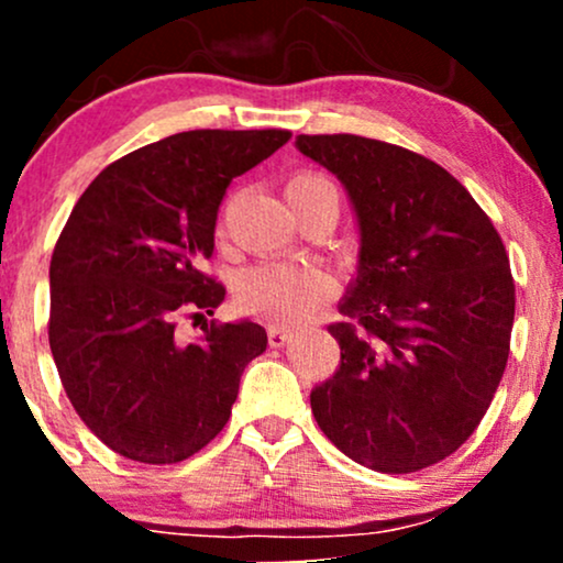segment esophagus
<instances>
[{
    "label": "esophagus",
    "mask_w": 563,
    "mask_h": 563,
    "mask_svg": "<svg viewBox=\"0 0 563 563\" xmlns=\"http://www.w3.org/2000/svg\"><path fill=\"white\" fill-rule=\"evenodd\" d=\"M267 335H269V346H275V349L286 346L290 341V331H286V328H269Z\"/></svg>",
    "instance_id": "obj_1"
}]
</instances>
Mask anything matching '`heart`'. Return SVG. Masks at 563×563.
<instances>
[{
    "label": "heart",
    "instance_id": "heart-1",
    "mask_svg": "<svg viewBox=\"0 0 563 563\" xmlns=\"http://www.w3.org/2000/svg\"><path fill=\"white\" fill-rule=\"evenodd\" d=\"M314 192H333V185L322 174L301 172L286 187L288 203L314 196ZM333 286L325 273L312 264L299 262H267L251 267L238 277L235 299L238 307L251 318L273 322V325H299L331 299Z\"/></svg>",
    "mask_w": 563,
    "mask_h": 563
}]
</instances>
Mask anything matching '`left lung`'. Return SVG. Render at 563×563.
<instances>
[{
	"label": "left lung",
	"mask_w": 563,
	"mask_h": 563,
	"mask_svg": "<svg viewBox=\"0 0 563 563\" xmlns=\"http://www.w3.org/2000/svg\"><path fill=\"white\" fill-rule=\"evenodd\" d=\"M357 211L360 275L328 331L333 378L314 421L344 455L412 474L461 448L493 405L510 352L516 286L493 219L448 169L357 134H299Z\"/></svg>",
	"instance_id": "left-lung-1"
}]
</instances>
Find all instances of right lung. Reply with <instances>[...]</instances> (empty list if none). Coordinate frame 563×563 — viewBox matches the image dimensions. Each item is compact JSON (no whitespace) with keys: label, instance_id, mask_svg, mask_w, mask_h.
Here are the masks:
<instances>
[{"label":"right lung","instance_id":"1","mask_svg":"<svg viewBox=\"0 0 563 563\" xmlns=\"http://www.w3.org/2000/svg\"><path fill=\"white\" fill-rule=\"evenodd\" d=\"M290 140L288 129H192L106 166L49 262V349L87 429L113 452L166 466L230 421L245 365L267 349L256 322H206L224 286L203 273L230 183Z\"/></svg>","mask_w":563,"mask_h":563}]
</instances>
